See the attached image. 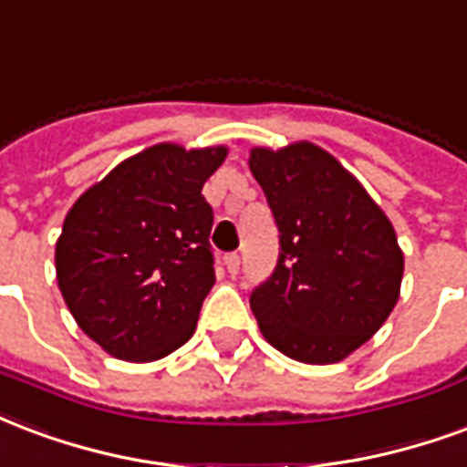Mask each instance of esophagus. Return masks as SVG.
I'll use <instances>...</instances> for the list:
<instances>
[{
	"instance_id": "1",
	"label": "esophagus",
	"mask_w": 467,
	"mask_h": 467,
	"mask_svg": "<svg viewBox=\"0 0 467 467\" xmlns=\"http://www.w3.org/2000/svg\"><path fill=\"white\" fill-rule=\"evenodd\" d=\"M223 266H226V271H229L231 275H236L238 268H241V256H238V254H229V256L223 258Z\"/></svg>"
}]
</instances>
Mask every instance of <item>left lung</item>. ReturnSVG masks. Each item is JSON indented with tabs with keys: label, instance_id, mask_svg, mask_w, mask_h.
Returning <instances> with one entry per match:
<instances>
[{
	"label": "left lung",
	"instance_id": "8db88e82",
	"mask_svg": "<svg viewBox=\"0 0 467 467\" xmlns=\"http://www.w3.org/2000/svg\"><path fill=\"white\" fill-rule=\"evenodd\" d=\"M274 211L281 254L251 294L275 350L311 366L348 358L386 323L403 281V251L383 209L326 149L296 141L248 156Z\"/></svg>",
	"mask_w": 467,
	"mask_h": 467
}]
</instances>
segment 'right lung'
<instances>
[{
  "mask_svg": "<svg viewBox=\"0 0 467 467\" xmlns=\"http://www.w3.org/2000/svg\"><path fill=\"white\" fill-rule=\"evenodd\" d=\"M226 146L156 144L129 156L74 201L57 238L67 308L109 356L149 363L196 331L216 281L203 183Z\"/></svg>",
  "mask_w": 467,
  "mask_h": 467,
  "instance_id": "right-lung-1",
  "label": "right lung"
}]
</instances>
